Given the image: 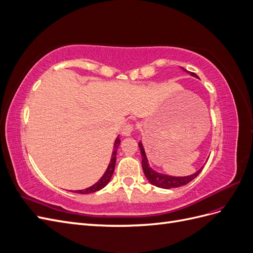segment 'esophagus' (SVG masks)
<instances>
[{
	"label": "esophagus",
	"mask_w": 253,
	"mask_h": 253,
	"mask_svg": "<svg viewBox=\"0 0 253 253\" xmlns=\"http://www.w3.org/2000/svg\"><path fill=\"white\" fill-rule=\"evenodd\" d=\"M133 129H134V125L129 124V122H128V124L125 125L124 128H122V135H124V136H131Z\"/></svg>",
	"instance_id": "esophagus-1"
}]
</instances>
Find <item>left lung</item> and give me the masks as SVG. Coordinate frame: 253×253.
Here are the masks:
<instances>
[{
  "mask_svg": "<svg viewBox=\"0 0 253 253\" xmlns=\"http://www.w3.org/2000/svg\"><path fill=\"white\" fill-rule=\"evenodd\" d=\"M182 71H185L186 73H189L191 76H193V77H197V75L194 73H190L185 68L181 67ZM139 145V149H140V153H141V159H142V170L144 172L145 177L147 179L152 183V185H154L158 188H163V189H171V188H178V187H182L189 183L191 180H193L196 176H198L203 170L202 169L198 170L197 172H195L192 175H189V176H183V177H179V176H170V175H166V174H162V173H158L156 171H154L152 169L149 165L148 162V158L147 155H145V152H144V148L141 143V141H139L138 143Z\"/></svg>",
  "mask_w": 253,
  "mask_h": 253,
  "instance_id": "left-lung-1",
  "label": "left lung"
}]
</instances>
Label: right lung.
<instances>
[{
  "label": "right lung",
  "mask_w": 253,
  "mask_h": 253,
  "mask_svg": "<svg viewBox=\"0 0 253 253\" xmlns=\"http://www.w3.org/2000/svg\"><path fill=\"white\" fill-rule=\"evenodd\" d=\"M120 144V139H119V136L116 138V140H115V143H114V150H113V153H112V157H111V162L109 164V167L108 169H106V171L104 172L102 177L99 179L95 185L90 186L89 188H86L84 190H77V191H74L75 193H81V194H88V193H94L96 192V191H99L101 190L102 188H104L106 185H108L110 179L112 178V175L114 173V170H115V164H116V154H117V149L119 147Z\"/></svg>",
  "instance_id": "1"
}]
</instances>
